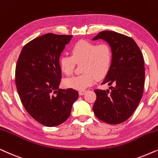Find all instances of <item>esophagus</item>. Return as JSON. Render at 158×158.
I'll use <instances>...</instances> for the list:
<instances>
[{
	"label": "esophagus",
	"instance_id": "34e87169",
	"mask_svg": "<svg viewBox=\"0 0 158 158\" xmlns=\"http://www.w3.org/2000/svg\"><path fill=\"white\" fill-rule=\"evenodd\" d=\"M86 90H80L79 91V95H85V94L86 93Z\"/></svg>",
	"mask_w": 158,
	"mask_h": 158
}]
</instances>
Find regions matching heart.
Returning a JSON list of instances; mask_svg holds the SVG:
<instances>
[{"label":"heart","mask_w":158,"mask_h":158,"mask_svg":"<svg viewBox=\"0 0 158 158\" xmlns=\"http://www.w3.org/2000/svg\"><path fill=\"white\" fill-rule=\"evenodd\" d=\"M71 56L63 55L59 59V67L62 73L69 76L73 73L75 63L81 64L82 73L65 79V87L78 90L84 89L93 84L96 77H105L110 68L112 54L106 44H96L90 41L80 40L71 48Z\"/></svg>","instance_id":"b5f03b06"}]
</instances>
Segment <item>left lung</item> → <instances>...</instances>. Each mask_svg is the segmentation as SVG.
Here are the masks:
<instances>
[{
  "instance_id": "obj_1",
  "label": "left lung",
  "mask_w": 158,
  "mask_h": 158,
  "mask_svg": "<svg viewBox=\"0 0 158 158\" xmlns=\"http://www.w3.org/2000/svg\"><path fill=\"white\" fill-rule=\"evenodd\" d=\"M102 39L109 44L112 60L101 85L109 89H95L96 100L93 110L100 120L116 125L123 123L133 114L143 92L144 61L134 40L114 31L100 32L93 41Z\"/></svg>"
}]
</instances>
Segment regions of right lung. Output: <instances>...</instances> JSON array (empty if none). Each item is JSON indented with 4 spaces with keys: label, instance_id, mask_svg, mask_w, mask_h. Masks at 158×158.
<instances>
[{
    "label": "right lung",
    "instance_id": "add662e5",
    "mask_svg": "<svg viewBox=\"0 0 158 158\" xmlns=\"http://www.w3.org/2000/svg\"><path fill=\"white\" fill-rule=\"evenodd\" d=\"M71 38L53 33L37 37L24 46L16 65L15 82L22 103L29 114L44 126L64 123L79 98L72 88L59 89V59Z\"/></svg>",
    "mask_w": 158,
    "mask_h": 158
}]
</instances>
